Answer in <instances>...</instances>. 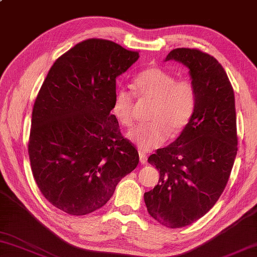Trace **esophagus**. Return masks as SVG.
Returning <instances> with one entry per match:
<instances>
[{
  "label": "esophagus",
  "mask_w": 257,
  "mask_h": 257,
  "mask_svg": "<svg viewBox=\"0 0 257 257\" xmlns=\"http://www.w3.org/2000/svg\"><path fill=\"white\" fill-rule=\"evenodd\" d=\"M139 161H141L142 164H146L147 162V156L146 154H145L142 149H139Z\"/></svg>",
  "instance_id": "esophagus-1"
}]
</instances>
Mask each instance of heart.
Listing matches in <instances>:
<instances>
[{
  "label": "heart",
  "mask_w": 257,
  "mask_h": 257,
  "mask_svg": "<svg viewBox=\"0 0 257 257\" xmlns=\"http://www.w3.org/2000/svg\"><path fill=\"white\" fill-rule=\"evenodd\" d=\"M135 94L152 100L147 123L130 129L127 137L144 152L157 148L171 135L181 134L190 123L197 103V93L189 80H176L173 74L158 67H151L134 78ZM134 94L123 87L116 88L112 99V112L124 125L133 124Z\"/></svg>",
  "instance_id": "b5f03b06"
}]
</instances>
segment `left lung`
I'll use <instances>...</instances> for the list:
<instances>
[{
	"instance_id": "1",
	"label": "left lung",
	"mask_w": 257,
	"mask_h": 257,
	"mask_svg": "<svg viewBox=\"0 0 257 257\" xmlns=\"http://www.w3.org/2000/svg\"><path fill=\"white\" fill-rule=\"evenodd\" d=\"M167 60L189 68L197 103L176 141L148 157L160 180L144 200L161 225L181 228L203 217L225 190L237 155L235 95L225 69L209 54L176 48Z\"/></svg>"
}]
</instances>
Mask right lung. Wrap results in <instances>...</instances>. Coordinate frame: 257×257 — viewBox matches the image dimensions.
<instances>
[{
    "mask_svg": "<svg viewBox=\"0 0 257 257\" xmlns=\"http://www.w3.org/2000/svg\"><path fill=\"white\" fill-rule=\"evenodd\" d=\"M137 51L87 39L56 60L32 110L28 153L40 192L73 216L103 207L139 162L112 110L115 80Z\"/></svg>",
    "mask_w": 257,
    "mask_h": 257,
    "instance_id": "obj_1",
    "label": "right lung"
}]
</instances>
